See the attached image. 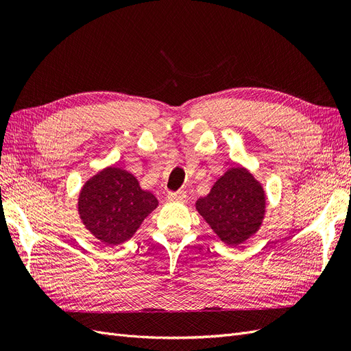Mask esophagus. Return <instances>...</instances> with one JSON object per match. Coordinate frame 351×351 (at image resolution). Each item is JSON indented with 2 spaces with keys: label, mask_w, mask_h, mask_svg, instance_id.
<instances>
[{
  "label": "esophagus",
  "mask_w": 351,
  "mask_h": 351,
  "mask_svg": "<svg viewBox=\"0 0 351 351\" xmlns=\"http://www.w3.org/2000/svg\"><path fill=\"white\" fill-rule=\"evenodd\" d=\"M186 197H187V195L184 190H178V192H173L168 195V200H171V202H184Z\"/></svg>",
  "instance_id": "1"
}]
</instances>
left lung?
<instances>
[{"mask_svg":"<svg viewBox=\"0 0 351 351\" xmlns=\"http://www.w3.org/2000/svg\"><path fill=\"white\" fill-rule=\"evenodd\" d=\"M196 209L215 234L228 246L246 241L259 230L267 209L262 184L246 168L227 169Z\"/></svg>","mask_w":351,"mask_h":351,"instance_id":"left-lung-1","label":"left lung"}]
</instances>
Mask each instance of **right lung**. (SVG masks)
I'll return each mask as SVG.
<instances>
[{"mask_svg": "<svg viewBox=\"0 0 351 351\" xmlns=\"http://www.w3.org/2000/svg\"><path fill=\"white\" fill-rule=\"evenodd\" d=\"M156 206V197L119 167H107L90 177L80 190L77 204L84 228L108 246L132 239Z\"/></svg>", "mask_w": 351, "mask_h": 351, "instance_id": "obj_1", "label": "right lung"}]
</instances>
